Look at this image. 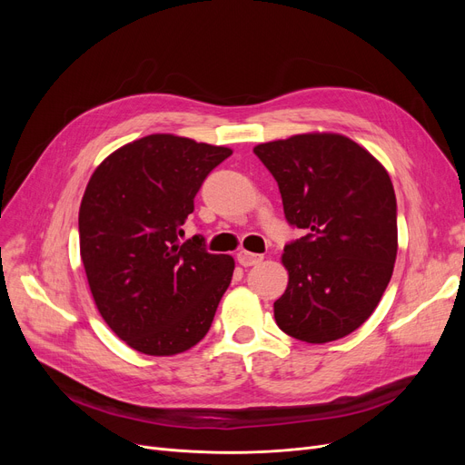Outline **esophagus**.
Returning a JSON list of instances; mask_svg holds the SVG:
<instances>
[{
  "label": "esophagus",
  "instance_id": "esophagus-1",
  "mask_svg": "<svg viewBox=\"0 0 465 465\" xmlns=\"http://www.w3.org/2000/svg\"><path fill=\"white\" fill-rule=\"evenodd\" d=\"M262 260H263L262 254H252V252H247V251H241V252L237 254V262H239L242 267L258 265Z\"/></svg>",
  "mask_w": 465,
  "mask_h": 465
}]
</instances>
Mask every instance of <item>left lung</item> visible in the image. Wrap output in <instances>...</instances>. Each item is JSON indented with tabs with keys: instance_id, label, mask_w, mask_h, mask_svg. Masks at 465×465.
<instances>
[{
	"instance_id": "left-lung-1",
	"label": "left lung",
	"mask_w": 465,
	"mask_h": 465,
	"mask_svg": "<svg viewBox=\"0 0 465 465\" xmlns=\"http://www.w3.org/2000/svg\"><path fill=\"white\" fill-rule=\"evenodd\" d=\"M275 177L284 216L303 237L284 247L288 286L277 326L330 343L370 319L394 272L398 207L382 163L341 134H300L254 146Z\"/></svg>"
}]
</instances>
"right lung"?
I'll return each mask as SVG.
<instances>
[{
    "instance_id": "obj_1",
    "label": "right lung",
    "mask_w": 465,
    "mask_h": 465,
    "mask_svg": "<svg viewBox=\"0 0 465 465\" xmlns=\"http://www.w3.org/2000/svg\"><path fill=\"white\" fill-rule=\"evenodd\" d=\"M228 146L153 134L109 154L79 209L81 260L97 311L132 349L173 356L207 335L235 262L200 235L181 242L193 198Z\"/></svg>"
}]
</instances>
